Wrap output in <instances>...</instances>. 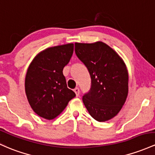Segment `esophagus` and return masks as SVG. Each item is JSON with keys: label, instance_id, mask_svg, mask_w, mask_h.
I'll return each mask as SVG.
<instances>
[{"label": "esophagus", "instance_id": "esophagus-1", "mask_svg": "<svg viewBox=\"0 0 155 155\" xmlns=\"http://www.w3.org/2000/svg\"><path fill=\"white\" fill-rule=\"evenodd\" d=\"M74 93H76V96H79V89L78 87H76L75 88V89L74 90Z\"/></svg>", "mask_w": 155, "mask_h": 155}]
</instances>
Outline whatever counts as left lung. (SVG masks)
Instances as JSON below:
<instances>
[{
  "label": "left lung",
  "mask_w": 155,
  "mask_h": 155,
  "mask_svg": "<svg viewBox=\"0 0 155 155\" xmlns=\"http://www.w3.org/2000/svg\"><path fill=\"white\" fill-rule=\"evenodd\" d=\"M76 56L86 66L91 87L82 97L95 120L107 121L121 110L128 95L129 76L123 59L103 42L75 43Z\"/></svg>",
  "instance_id": "obj_1"
}]
</instances>
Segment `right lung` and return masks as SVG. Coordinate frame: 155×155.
Here are the masks:
<instances>
[{
  "label": "right lung",
  "instance_id": "obj_1",
  "mask_svg": "<svg viewBox=\"0 0 155 155\" xmlns=\"http://www.w3.org/2000/svg\"><path fill=\"white\" fill-rule=\"evenodd\" d=\"M74 53V44L48 48L31 62L25 91L31 107L42 118L52 120L62 113L76 94L68 88L63 68Z\"/></svg>",
  "mask_w": 155,
  "mask_h": 155
}]
</instances>
